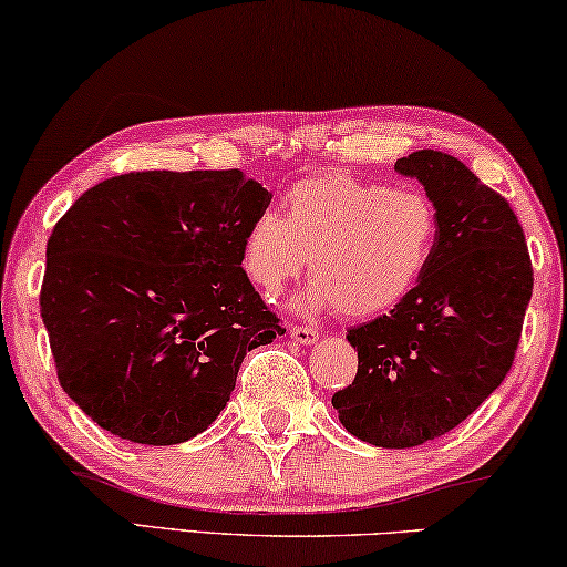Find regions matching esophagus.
I'll return each mask as SVG.
<instances>
[{"mask_svg": "<svg viewBox=\"0 0 567 567\" xmlns=\"http://www.w3.org/2000/svg\"><path fill=\"white\" fill-rule=\"evenodd\" d=\"M290 338L300 346H312L320 338V332H318V328H310V326H292Z\"/></svg>", "mask_w": 567, "mask_h": 567, "instance_id": "1", "label": "esophagus"}]
</instances>
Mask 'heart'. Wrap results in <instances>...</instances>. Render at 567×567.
<instances>
[{"label":"heart","instance_id":"1","mask_svg":"<svg viewBox=\"0 0 567 567\" xmlns=\"http://www.w3.org/2000/svg\"><path fill=\"white\" fill-rule=\"evenodd\" d=\"M439 214L419 188L363 182L346 171L310 176L285 194V219H251L239 262L267 298L310 259L308 308L336 305L350 320L383 316L416 290L434 257Z\"/></svg>","mask_w":567,"mask_h":567}]
</instances>
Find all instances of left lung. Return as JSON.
<instances>
[{
	"instance_id": "obj_1",
	"label": "left lung",
	"mask_w": 567,
	"mask_h": 567,
	"mask_svg": "<svg viewBox=\"0 0 567 567\" xmlns=\"http://www.w3.org/2000/svg\"><path fill=\"white\" fill-rule=\"evenodd\" d=\"M436 206L426 275L389 316L348 330L358 373L332 396L350 434L409 449L460 426L505 381L533 298V262L512 206L460 158L416 151L396 161Z\"/></svg>"
}]
</instances>
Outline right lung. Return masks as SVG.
Listing matches in <instances>:
<instances>
[{
	"label": "right lung",
	"mask_w": 567,
	"mask_h": 567,
	"mask_svg": "<svg viewBox=\"0 0 567 567\" xmlns=\"http://www.w3.org/2000/svg\"><path fill=\"white\" fill-rule=\"evenodd\" d=\"M272 194L229 171H133L80 196L48 239L40 312L58 379L136 444L202 434L251 348L282 336L241 269Z\"/></svg>",
	"instance_id": "1"
}]
</instances>
